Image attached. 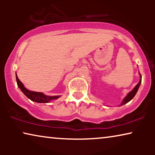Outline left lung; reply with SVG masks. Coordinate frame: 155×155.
Returning a JSON list of instances; mask_svg holds the SVG:
<instances>
[{"instance_id": "1", "label": "left lung", "mask_w": 155, "mask_h": 155, "mask_svg": "<svg viewBox=\"0 0 155 155\" xmlns=\"http://www.w3.org/2000/svg\"><path fill=\"white\" fill-rule=\"evenodd\" d=\"M140 82H138V83L137 84V85L135 86L134 88H133V90L132 91H130V92H129L128 94H127V96H126V97H125V98L124 99V100H123L122 103H121V104H120V106H122V105L128 103V101H130L131 100V99H132L133 98V97H135V95L136 94V93H137V90H138L139 87H140V84H141L142 76H141L140 74Z\"/></svg>"}]
</instances>
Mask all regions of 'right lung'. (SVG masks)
I'll return each instance as SVG.
<instances>
[{"label":"right lung","mask_w":155,"mask_h":155,"mask_svg":"<svg viewBox=\"0 0 155 155\" xmlns=\"http://www.w3.org/2000/svg\"><path fill=\"white\" fill-rule=\"evenodd\" d=\"M16 81L17 84L19 88L20 89L21 91L23 92L25 96L30 100L35 101L37 103H47L53 99H56L60 97L61 96H47V95L44 94L42 92H33V91L28 90L27 88L25 87L24 84L22 83V82L19 80V78L17 75L16 73Z\"/></svg>","instance_id":"add662e5"}]
</instances>
